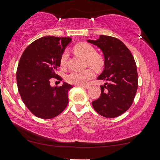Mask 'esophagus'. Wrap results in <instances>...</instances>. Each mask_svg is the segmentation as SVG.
Masks as SVG:
<instances>
[{
	"label": "esophagus",
	"mask_w": 160,
	"mask_h": 160,
	"mask_svg": "<svg viewBox=\"0 0 160 160\" xmlns=\"http://www.w3.org/2000/svg\"><path fill=\"white\" fill-rule=\"evenodd\" d=\"M81 87L85 88V89H89V88H90V85H80Z\"/></svg>",
	"instance_id": "1"
}]
</instances>
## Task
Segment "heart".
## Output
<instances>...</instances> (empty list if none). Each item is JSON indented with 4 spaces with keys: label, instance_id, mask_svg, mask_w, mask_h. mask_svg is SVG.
I'll use <instances>...</instances> for the list:
<instances>
[{
    "label": "heart",
    "instance_id": "heart-1",
    "mask_svg": "<svg viewBox=\"0 0 160 160\" xmlns=\"http://www.w3.org/2000/svg\"><path fill=\"white\" fill-rule=\"evenodd\" d=\"M76 52L80 54L87 59L88 65L92 68L98 69L103 65V59L101 56L98 55L96 50L93 47L88 44H79L75 47ZM68 52L65 51L60 57V65L62 68H65L68 59ZM95 74L90 69L83 71H71L66 76L67 82L76 85H85L90 79L94 78Z\"/></svg>",
    "mask_w": 160,
    "mask_h": 160
}]
</instances>
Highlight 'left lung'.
Listing matches in <instances>:
<instances>
[{
    "instance_id": "1",
    "label": "left lung",
    "mask_w": 160,
    "mask_h": 160,
    "mask_svg": "<svg viewBox=\"0 0 160 160\" xmlns=\"http://www.w3.org/2000/svg\"><path fill=\"white\" fill-rule=\"evenodd\" d=\"M87 42L103 52L104 69L97 79L106 81L101 85V96L92 102V107L104 117H117L130 108L137 93L138 75L134 59L116 38L101 35L99 39Z\"/></svg>"
}]
</instances>
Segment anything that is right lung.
Here are the masks:
<instances>
[{
    "instance_id": "right-lung-1",
    "label": "right lung",
    "mask_w": 160,
    "mask_h": 160,
    "mask_svg": "<svg viewBox=\"0 0 160 160\" xmlns=\"http://www.w3.org/2000/svg\"><path fill=\"white\" fill-rule=\"evenodd\" d=\"M70 37H44L32 42L19 60L16 80L18 92L26 106L37 117L49 119L61 113L68 106V92L72 86L63 82L52 87L50 80L62 78L56 74L60 57Z\"/></svg>"
}]
</instances>
